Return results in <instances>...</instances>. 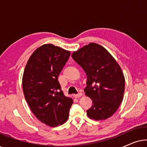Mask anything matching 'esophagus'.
I'll use <instances>...</instances> for the list:
<instances>
[{"label":"esophagus","instance_id":"esophagus-1","mask_svg":"<svg viewBox=\"0 0 147 147\" xmlns=\"http://www.w3.org/2000/svg\"><path fill=\"white\" fill-rule=\"evenodd\" d=\"M82 96V93H79V94H74V98H79L81 97Z\"/></svg>","mask_w":147,"mask_h":147}]
</instances>
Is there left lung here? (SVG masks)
<instances>
[{
  "instance_id": "8db88e82",
  "label": "left lung",
  "mask_w": 147,
  "mask_h": 147,
  "mask_svg": "<svg viewBox=\"0 0 147 147\" xmlns=\"http://www.w3.org/2000/svg\"><path fill=\"white\" fill-rule=\"evenodd\" d=\"M71 57L87 76L84 92L93 103L87 115L96 120L107 119L123 100L125 80L120 65L105 48L94 43L74 52Z\"/></svg>"
}]
</instances>
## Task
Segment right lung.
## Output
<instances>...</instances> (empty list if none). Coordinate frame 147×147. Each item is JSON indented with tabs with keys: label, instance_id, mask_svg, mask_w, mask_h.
I'll return each instance as SVG.
<instances>
[{
	"label": "right lung",
	"instance_id": "right-lung-1",
	"mask_svg": "<svg viewBox=\"0 0 147 147\" xmlns=\"http://www.w3.org/2000/svg\"><path fill=\"white\" fill-rule=\"evenodd\" d=\"M69 56V51L45 44L33 52L23 73V90L28 105L40 121L51 127L67 120L73 104L58 81Z\"/></svg>",
	"mask_w": 147,
	"mask_h": 147
}]
</instances>
